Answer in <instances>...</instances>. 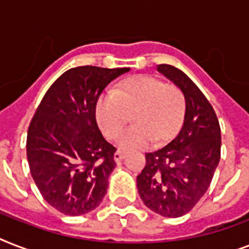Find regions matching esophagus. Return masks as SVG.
Returning <instances> with one entry per match:
<instances>
[{"mask_svg":"<svg viewBox=\"0 0 249 249\" xmlns=\"http://www.w3.org/2000/svg\"><path fill=\"white\" fill-rule=\"evenodd\" d=\"M123 158H124V152L116 151L115 154H113V159H115V161H120Z\"/></svg>","mask_w":249,"mask_h":249,"instance_id":"obj_1","label":"esophagus"}]
</instances>
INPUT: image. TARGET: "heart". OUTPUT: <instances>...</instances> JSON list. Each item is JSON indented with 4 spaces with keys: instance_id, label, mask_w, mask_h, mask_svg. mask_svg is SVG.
Returning a JSON list of instances; mask_svg holds the SVG:
<instances>
[{
    "instance_id": "1",
    "label": "heart",
    "mask_w": 249,
    "mask_h": 249,
    "mask_svg": "<svg viewBox=\"0 0 249 249\" xmlns=\"http://www.w3.org/2000/svg\"><path fill=\"white\" fill-rule=\"evenodd\" d=\"M185 106L183 93L177 86L152 76H137L102 94L95 117L103 134L115 138L133 113L136 124L117 137V144L123 150H137L155 141L164 143L172 140L181 128Z\"/></svg>"
}]
</instances>
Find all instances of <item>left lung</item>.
Wrapping results in <instances>:
<instances>
[{
	"mask_svg": "<svg viewBox=\"0 0 249 249\" xmlns=\"http://www.w3.org/2000/svg\"><path fill=\"white\" fill-rule=\"evenodd\" d=\"M158 71L185 95V119L172 142L146 154L137 189L152 212L176 218L190 212L207 193L220 163L221 128L213 107L189 76L169 64H159Z\"/></svg>",
	"mask_w": 249,
	"mask_h": 249,
	"instance_id": "1",
	"label": "left lung"
}]
</instances>
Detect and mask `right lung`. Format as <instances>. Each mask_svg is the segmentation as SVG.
<instances>
[{"label":"right lung","mask_w":249,"mask_h":249,"mask_svg":"<svg viewBox=\"0 0 249 249\" xmlns=\"http://www.w3.org/2000/svg\"><path fill=\"white\" fill-rule=\"evenodd\" d=\"M129 68L81 66L54 81L37 107L27 134L29 170L41 195L67 216L101 204L116 148L103 138L95 120L98 98Z\"/></svg>","instance_id":"1"}]
</instances>
